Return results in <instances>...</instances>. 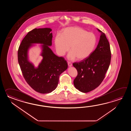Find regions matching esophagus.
I'll return each mask as SVG.
<instances>
[{"mask_svg":"<svg viewBox=\"0 0 131 131\" xmlns=\"http://www.w3.org/2000/svg\"><path fill=\"white\" fill-rule=\"evenodd\" d=\"M68 65L69 67H72V64L70 62H68Z\"/></svg>","mask_w":131,"mask_h":131,"instance_id":"34e87169","label":"esophagus"}]
</instances>
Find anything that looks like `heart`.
Instances as JSON below:
<instances>
[{"label": "heart", "instance_id": "1", "mask_svg": "<svg viewBox=\"0 0 131 131\" xmlns=\"http://www.w3.org/2000/svg\"><path fill=\"white\" fill-rule=\"evenodd\" d=\"M96 36L92 32L79 27L66 28L62 35H57L54 39L56 51L60 56L64 55L70 50L67 58L79 60L88 58L94 50L96 44Z\"/></svg>", "mask_w": 131, "mask_h": 131}]
</instances>
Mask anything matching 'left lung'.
<instances>
[{"mask_svg":"<svg viewBox=\"0 0 131 131\" xmlns=\"http://www.w3.org/2000/svg\"><path fill=\"white\" fill-rule=\"evenodd\" d=\"M101 33L97 47L86 59L73 63L78 75L73 81L76 89L83 93L99 86L105 78L111 60L110 45L105 34Z\"/></svg>","mask_w":131,"mask_h":131,"instance_id":"8db88e82","label":"left lung"}]
</instances>
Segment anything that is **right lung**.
<instances>
[{
	"instance_id": "obj_1",
	"label": "right lung",
	"mask_w": 131,
	"mask_h": 131,
	"mask_svg": "<svg viewBox=\"0 0 131 131\" xmlns=\"http://www.w3.org/2000/svg\"><path fill=\"white\" fill-rule=\"evenodd\" d=\"M50 28H35L22 40L18 51V59L26 82L36 91L47 94L56 89L59 77L67 69V61L56 55L49 48L52 45V34ZM34 43H40L43 59L36 68L28 59V50Z\"/></svg>"
}]
</instances>
